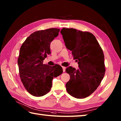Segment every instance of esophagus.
<instances>
[{
    "instance_id": "obj_1",
    "label": "esophagus",
    "mask_w": 121,
    "mask_h": 121,
    "mask_svg": "<svg viewBox=\"0 0 121 121\" xmlns=\"http://www.w3.org/2000/svg\"><path fill=\"white\" fill-rule=\"evenodd\" d=\"M62 69H63V72H65V71L66 68L65 67V66H62Z\"/></svg>"
}]
</instances>
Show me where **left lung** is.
I'll return each mask as SVG.
<instances>
[{"instance_id":"8db88e82","label":"left lung","mask_w":121,"mask_h":121,"mask_svg":"<svg viewBox=\"0 0 121 121\" xmlns=\"http://www.w3.org/2000/svg\"><path fill=\"white\" fill-rule=\"evenodd\" d=\"M65 47L72 51L79 68L72 66L65 72L70 76L66 84L67 92L76 98H85L96 91L105 74L104 54L96 37L91 33L74 29L61 30Z\"/></svg>"}]
</instances>
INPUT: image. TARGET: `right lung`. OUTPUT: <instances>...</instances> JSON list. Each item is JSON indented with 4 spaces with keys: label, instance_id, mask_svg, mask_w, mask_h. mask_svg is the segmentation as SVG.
Wrapping results in <instances>:
<instances>
[{
    "label": "right lung",
    "instance_id": "obj_1",
    "mask_svg": "<svg viewBox=\"0 0 121 121\" xmlns=\"http://www.w3.org/2000/svg\"><path fill=\"white\" fill-rule=\"evenodd\" d=\"M60 29L51 28L35 32L22 43L17 59L20 76L30 94L41 97L47 94L52 87L53 78L63 72L58 65L51 66L43 64L51 53L50 43L57 37Z\"/></svg>",
    "mask_w": 121,
    "mask_h": 121
}]
</instances>
